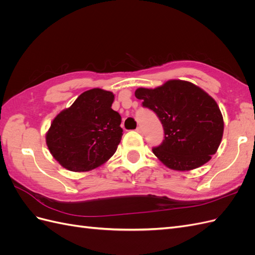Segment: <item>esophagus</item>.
Segmentation results:
<instances>
[{
    "mask_svg": "<svg viewBox=\"0 0 255 255\" xmlns=\"http://www.w3.org/2000/svg\"><path fill=\"white\" fill-rule=\"evenodd\" d=\"M136 130H137V132L139 133V134H142V133H143V129H142L141 127H138V128H136Z\"/></svg>",
    "mask_w": 255,
    "mask_h": 255,
    "instance_id": "obj_1",
    "label": "esophagus"
}]
</instances>
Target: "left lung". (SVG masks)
Returning <instances> with one entry per match:
<instances>
[{"label":"left lung","instance_id":"8db88e82","mask_svg":"<svg viewBox=\"0 0 255 255\" xmlns=\"http://www.w3.org/2000/svg\"><path fill=\"white\" fill-rule=\"evenodd\" d=\"M135 97L163 125L165 139L152 151L165 166L192 170L217 152L223 118L217 103L203 89L190 82L171 80L154 89L138 88Z\"/></svg>","mask_w":255,"mask_h":255}]
</instances>
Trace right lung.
<instances>
[{
  "instance_id": "right-lung-1",
  "label": "right lung",
  "mask_w": 255,
  "mask_h": 255,
  "mask_svg": "<svg viewBox=\"0 0 255 255\" xmlns=\"http://www.w3.org/2000/svg\"><path fill=\"white\" fill-rule=\"evenodd\" d=\"M113 92H83L51 123L45 141L58 163L70 171L92 170L109 160L122 137L121 116L112 109Z\"/></svg>"
}]
</instances>
